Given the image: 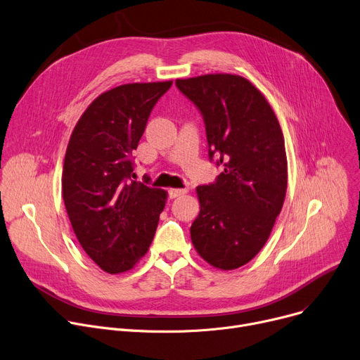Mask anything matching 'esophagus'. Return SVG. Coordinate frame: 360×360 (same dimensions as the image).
I'll list each match as a JSON object with an SVG mask.
<instances>
[{
	"label": "esophagus",
	"instance_id": "esophagus-1",
	"mask_svg": "<svg viewBox=\"0 0 360 360\" xmlns=\"http://www.w3.org/2000/svg\"><path fill=\"white\" fill-rule=\"evenodd\" d=\"M184 193H187V188H170L168 190V196H170V199L181 196Z\"/></svg>",
	"mask_w": 360,
	"mask_h": 360
}]
</instances>
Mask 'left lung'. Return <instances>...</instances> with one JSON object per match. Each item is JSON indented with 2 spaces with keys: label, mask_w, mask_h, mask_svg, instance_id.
<instances>
[{
  "label": "left lung",
  "mask_w": 360,
  "mask_h": 360,
  "mask_svg": "<svg viewBox=\"0 0 360 360\" xmlns=\"http://www.w3.org/2000/svg\"><path fill=\"white\" fill-rule=\"evenodd\" d=\"M177 89L200 112L209 161L222 167L198 186L200 212L190 226L202 259L222 270L255 259L281 214L288 161L276 115L252 84L231 74L177 79Z\"/></svg>",
  "instance_id": "8db88e82"
}]
</instances>
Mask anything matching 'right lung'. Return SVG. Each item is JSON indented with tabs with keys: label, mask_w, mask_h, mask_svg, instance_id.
I'll use <instances>...</instances> for the list:
<instances>
[{
	"label": "right lung",
	"mask_w": 360,
	"mask_h": 360,
	"mask_svg": "<svg viewBox=\"0 0 360 360\" xmlns=\"http://www.w3.org/2000/svg\"><path fill=\"white\" fill-rule=\"evenodd\" d=\"M165 82L124 84L100 94L71 135L62 198L89 257L110 274L134 267L151 245L167 193L135 181L134 151Z\"/></svg>",
	"instance_id": "obj_1"
}]
</instances>
